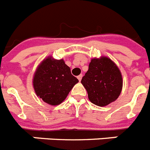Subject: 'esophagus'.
I'll return each mask as SVG.
<instances>
[{
	"mask_svg": "<svg viewBox=\"0 0 150 150\" xmlns=\"http://www.w3.org/2000/svg\"><path fill=\"white\" fill-rule=\"evenodd\" d=\"M82 77H83V75H82V74H80V75H79V76H77V79H79V81H80V80H81Z\"/></svg>",
	"mask_w": 150,
	"mask_h": 150,
	"instance_id": "obj_1",
	"label": "esophagus"
}]
</instances>
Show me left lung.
Masks as SVG:
<instances>
[{
    "label": "left lung",
    "instance_id": "8db88e82",
    "mask_svg": "<svg viewBox=\"0 0 150 150\" xmlns=\"http://www.w3.org/2000/svg\"><path fill=\"white\" fill-rule=\"evenodd\" d=\"M91 103L108 105L118 98L122 88V78L117 66L107 57L91 59L81 80Z\"/></svg>",
    "mask_w": 150,
    "mask_h": 150
}]
</instances>
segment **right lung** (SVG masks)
I'll return each instance as SVG.
<instances>
[{
  "mask_svg": "<svg viewBox=\"0 0 150 150\" xmlns=\"http://www.w3.org/2000/svg\"><path fill=\"white\" fill-rule=\"evenodd\" d=\"M77 78L63 59L55 60L49 57L42 62L35 72L33 85L35 92L43 101L51 105L61 104L67 96Z\"/></svg>",
  "mask_w": 150,
  "mask_h": 150,
  "instance_id": "right-lung-1",
  "label": "right lung"
}]
</instances>
